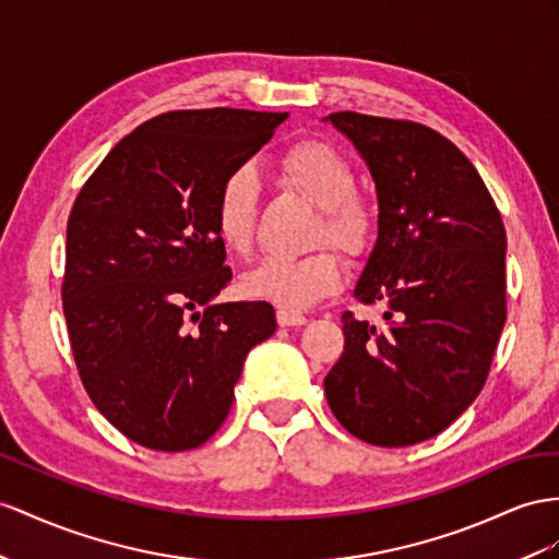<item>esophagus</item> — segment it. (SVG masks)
Wrapping results in <instances>:
<instances>
[{
	"mask_svg": "<svg viewBox=\"0 0 559 559\" xmlns=\"http://www.w3.org/2000/svg\"><path fill=\"white\" fill-rule=\"evenodd\" d=\"M276 321H278V325H283V328H290V325H305V323H307V317H302V313H297V311L278 309V311H276Z\"/></svg>",
	"mask_w": 559,
	"mask_h": 559,
	"instance_id": "obj_1",
	"label": "esophagus"
}]
</instances>
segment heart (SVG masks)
<instances>
[{"mask_svg":"<svg viewBox=\"0 0 559 559\" xmlns=\"http://www.w3.org/2000/svg\"><path fill=\"white\" fill-rule=\"evenodd\" d=\"M278 167L285 181L323 210L321 238L347 252H361L368 246L376 219L364 200L354 195V169L345 155L323 141L307 139L293 143L281 155ZM257 195V171L242 165L228 171L214 198V231L231 252L246 254L252 246ZM342 278L340 257L333 250H319L305 257H266L240 276V290L281 309L302 311L335 295Z\"/></svg>","mask_w":559,"mask_h":559,"instance_id":"obj_1","label":"heart"}]
</instances>
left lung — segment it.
<instances>
[{
	"mask_svg": "<svg viewBox=\"0 0 559 559\" xmlns=\"http://www.w3.org/2000/svg\"><path fill=\"white\" fill-rule=\"evenodd\" d=\"M345 134L378 193V238L354 297L384 325L342 317L345 352L325 376L340 425L376 447L443 432L475 402L506 325V228L477 169L425 124L361 112Z\"/></svg>",
	"mask_w": 559,
	"mask_h": 559,
	"instance_id": "8db88e82",
	"label": "left lung"
}]
</instances>
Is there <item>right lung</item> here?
I'll return each mask as SVG.
<instances>
[{
	"instance_id": "1",
	"label": "right lung",
	"mask_w": 559,
	"mask_h": 559,
	"mask_svg": "<svg viewBox=\"0 0 559 559\" xmlns=\"http://www.w3.org/2000/svg\"><path fill=\"white\" fill-rule=\"evenodd\" d=\"M288 112L175 110L139 124L82 186L66 234L63 313L84 390L153 451L205 443L248 352L276 333L269 302H214L231 269L212 207Z\"/></svg>"
}]
</instances>
